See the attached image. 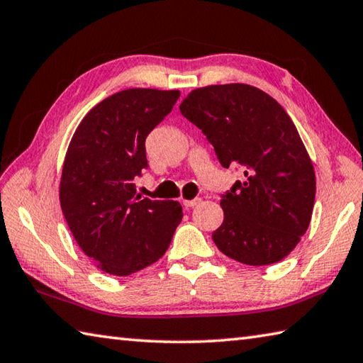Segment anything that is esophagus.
Masks as SVG:
<instances>
[{
  "label": "esophagus",
  "instance_id": "1",
  "mask_svg": "<svg viewBox=\"0 0 363 363\" xmlns=\"http://www.w3.org/2000/svg\"><path fill=\"white\" fill-rule=\"evenodd\" d=\"M201 203L200 198H194V200H184L182 204L186 206V208H195V206H198Z\"/></svg>",
  "mask_w": 363,
  "mask_h": 363
}]
</instances>
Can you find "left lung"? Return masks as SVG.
Listing matches in <instances>:
<instances>
[{"label":"left lung","mask_w":363,"mask_h":363,"mask_svg":"<svg viewBox=\"0 0 363 363\" xmlns=\"http://www.w3.org/2000/svg\"><path fill=\"white\" fill-rule=\"evenodd\" d=\"M179 110L222 167L239 165L245 176L220 200L218 250L248 266L281 261L307 231L316 194L313 163L285 108L264 91L230 83L194 89Z\"/></svg>","instance_id":"obj_1"}]
</instances>
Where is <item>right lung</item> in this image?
<instances>
[{
    "instance_id": "right-lung-1",
    "label": "right lung",
    "mask_w": 363,
    "mask_h": 363,
    "mask_svg": "<svg viewBox=\"0 0 363 363\" xmlns=\"http://www.w3.org/2000/svg\"><path fill=\"white\" fill-rule=\"evenodd\" d=\"M181 92L132 88L97 104L70 140L60 203L77 244L99 269L125 277L163 257L182 220L177 201L137 195L145 141Z\"/></svg>"
}]
</instances>
